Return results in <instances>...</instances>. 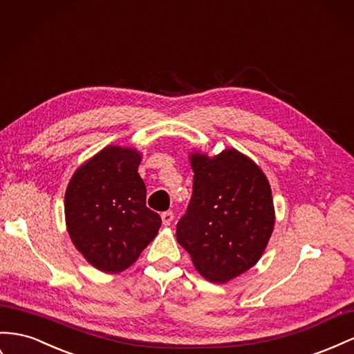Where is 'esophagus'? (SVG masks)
<instances>
[{"label":"esophagus","instance_id":"1","mask_svg":"<svg viewBox=\"0 0 354 354\" xmlns=\"http://www.w3.org/2000/svg\"><path fill=\"white\" fill-rule=\"evenodd\" d=\"M173 221H174V213L173 212L162 213V223H164V226H169Z\"/></svg>","mask_w":354,"mask_h":354}]
</instances>
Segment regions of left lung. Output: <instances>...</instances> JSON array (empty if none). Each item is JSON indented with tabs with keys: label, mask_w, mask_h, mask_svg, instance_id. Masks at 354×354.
Here are the masks:
<instances>
[{
	"label": "left lung",
	"mask_w": 354,
	"mask_h": 354,
	"mask_svg": "<svg viewBox=\"0 0 354 354\" xmlns=\"http://www.w3.org/2000/svg\"><path fill=\"white\" fill-rule=\"evenodd\" d=\"M194 192L177 223V241L198 272L226 283L261 259L272 234L271 186L262 169L235 149L216 156L194 151Z\"/></svg>",
	"instance_id": "8db88e82"
}]
</instances>
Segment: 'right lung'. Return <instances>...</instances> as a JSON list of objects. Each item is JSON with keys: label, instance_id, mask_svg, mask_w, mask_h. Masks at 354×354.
I'll return each mask as SVG.
<instances>
[{"label": "right lung", "instance_id": "add662e5", "mask_svg": "<svg viewBox=\"0 0 354 354\" xmlns=\"http://www.w3.org/2000/svg\"><path fill=\"white\" fill-rule=\"evenodd\" d=\"M141 153L107 146L75 169L65 192L66 231L95 268L118 274L156 236L160 217L146 205Z\"/></svg>", "mask_w": 354, "mask_h": 354}]
</instances>
